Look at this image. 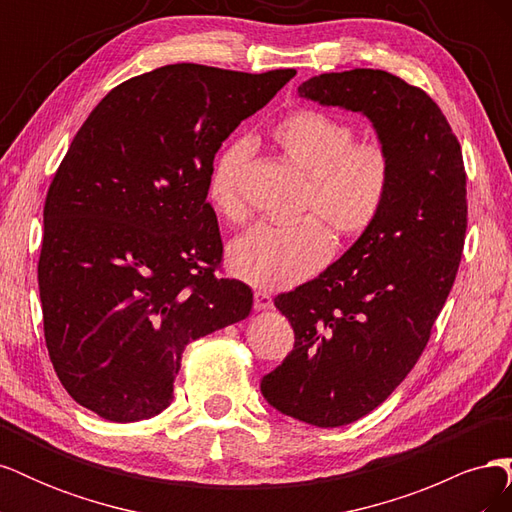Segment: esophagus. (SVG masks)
<instances>
[{"instance_id": "1", "label": "esophagus", "mask_w": 512, "mask_h": 512, "mask_svg": "<svg viewBox=\"0 0 512 512\" xmlns=\"http://www.w3.org/2000/svg\"><path fill=\"white\" fill-rule=\"evenodd\" d=\"M254 309L256 312H265V309H273V299L269 297L267 292H256L254 294Z\"/></svg>"}]
</instances>
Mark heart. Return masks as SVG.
I'll use <instances>...</instances> for the list:
<instances>
[{
	"instance_id": "obj_1",
	"label": "heart",
	"mask_w": 512,
	"mask_h": 512,
	"mask_svg": "<svg viewBox=\"0 0 512 512\" xmlns=\"http://www.w3.org/2000/svg\"><path fill=\"white\" fill-rule=\"evenodd\" d=\"M354 138V126L314 108H297L271 130L273 145L305 175L299 211L318 214L339 239L365 235L380 218L393 185L389 147L374 138ZM247 160L250 143L232 141L220 149L209 170L207 200L228 222L245 218ZM317 219L303 215L286 226H252L228 247L230 271L265 290L301 284L333 252L331 232Z\"/></svg>"
}]
</instances>
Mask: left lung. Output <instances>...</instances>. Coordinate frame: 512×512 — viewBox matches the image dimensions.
<instances>
[{"label":"left lung","instance_id":"left-lung-1","mask_svg":"<svg viewBox=\"0 0 512 512\" xmlns=\"http://www.w3.org/2000/svg\"><path fill=\"white\" fill-rule=\"evenodd\" d=\"M299 96L363 113L393 156L376 224L316 280L275 297L294 350L262 395L297 421L342 427L378 408L429 342L466 239V168L440 106L391 72L320 74Z\"/></svg>","mask_w":512,"mask_h":512}]
</instances>
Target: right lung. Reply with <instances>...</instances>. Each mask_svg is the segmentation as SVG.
Segmentation results:
<instances>
[{
  "instance_id": "right-lung-1",
  "label": "right lung",
  "mask_w": 512,
  "mask_h": 512,
  "mask_svg": "<svg viewBox=\"0 0 512 512\" xmlns=\"http://www.w3.org/2000/svg\"><path fill=\"white\" fill-rule=\"evenodd\" d=\"M294 74L164 66L108 91L76 132L38 260L46 348L76 404L115 423L160 414L185 346L250 316L252 288L218 275L207 177Z\"/></svg>"
}]
</instances>
